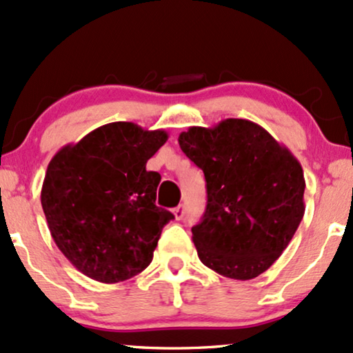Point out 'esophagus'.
Segmentation results:
<instances>
[{"label":"esophagus","mask_w":353,"mask_h":353,"mask_svg":"<svg viewBox=\"0 0 353 353\" xmlns=\"http://www.w3.org/2000/svg\"><path fill=\"white\" fill-rule=\"evenodd\" d=\"M172 212H174V217H176L177 221H181V219L184 217V214H185V209H184V205H182V204H181V205H177V208L174 209Z\"/></svg>","instance_id":"1"}]
</instances>
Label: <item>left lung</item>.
<instances>
[{
    "label": "left lung",
    "mask_w": 353,
    "mask_h": 353,
    "mask_svg": "<svg viewBox=\"0 0 353 353\" xmlns=\"http://www.w3.org/2000/svg\"><path fill=\"white\" fill-rule=\"evenodd\" d=\"M179 145L205 177L208 205L192 228L202 264L237 281L265 272L305 212L301 163L247 119L194 125L181 132Z\"/></svg>",
    "instance_id": "1"
}]
</instances>
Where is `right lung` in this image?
I'll return each mask as SVG.
<instances>
[{"label":"right lung","mask_w":353,"mask_h":353,"mask_svg":"<svg viewBox=\"0 0 353 353\" xmlns=\"http://www.w3.org/2000/svg\"><path fill=\"white\" fill-rule=\"evenodd\" d=\"M165 141L163 129L119 121L54 154L41 205L56 245L79 272L116 283L151 264L163 228L174 219L156 205L161 176L145 171Z\"/></svg>","instance_id":"add662e5"}]
</instances>
